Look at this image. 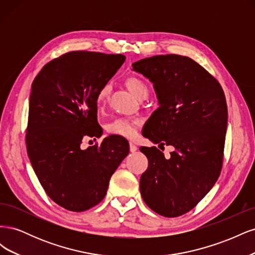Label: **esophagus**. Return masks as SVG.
<instances>
[{
  "label": "esophagus",
  "mask_w": 255,
  "mask_h": 255,
  "mask_svg": "<svg viewBox=\"0 0 255 255\" xmlns=\"http://www.w3.org/2000/svg\"><path fill=\"white\" fill-rule=\"evenodd\" d=\"M136 150H137V145L133 141H130L129 142V151L130 152H135Z\"/></svg>",
  "instance_id": "esophagus-1"
}]
</instances>
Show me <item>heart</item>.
Segmentation results:
<instances>
[{"mask_svg": "<svg viewBox=\"0 0 255 255\" xmlns=\"http://www.w3.org/2000/svg\"><path fill=\"white\" fill-rule=\"evenodd\" d=\"M125 83L128 89L130 91V94L138 100L148 97L149 88L141 79L137 78V76L130 75V76H128ZM111 90L112 88L110 84H105L99 89L96 97V103L99 111H101L107 103V100H109V97L111 95ZM139 125H140L139 119L116 118L106 126V130L116 136L134 138L137 134V127Z\"/></svg>", "mask_w": 255, "mask_h": 255, "instance_id": "heart-1", "label": "heart"}]
</instances>
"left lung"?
I'll use <instances>...</instances> for the list:
<instances>
[{
	"label": "left lung",
	"instance_id": "left-lung-1",
	"mask_svg": "<svg viewBox=\"0 0 255 255\" xmlns=\"http://www.w3.org/2000/svg\"><path fill=\"white\" fill-rule=\"evenodd\" d=\"M153 83L158 109L142 135L172 145L170 158L156 146H140L149 160L140 194L152 211L177 217L192 210L218 180L228 126L227 101L220 84L194 59L167 54L132 65Z\"/></svg>",
	"mask_w": 255,
	"mask_h": 255
}]
</instances>
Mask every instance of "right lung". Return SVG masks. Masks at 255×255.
<instances>
[{
    "label": "right lung",
    "mask_w": 255,
    "mask_h": 255,
    "mask_svg": "<svg viewBox=\"0 0 255 255\" xmlns=\"http://www.w3.org/2000/svg\"><path fill=\"white\" fill-rule=\"evenodd\" d=\"M125 60L121 54L69 52L45 65L32 84L27 155L47 195L68 211L101 202L128 154V140L113 135L81 148L84 138L102 135L96 97Z\"/></svg>",
    "instance_id": "1"
}]
</instances>
